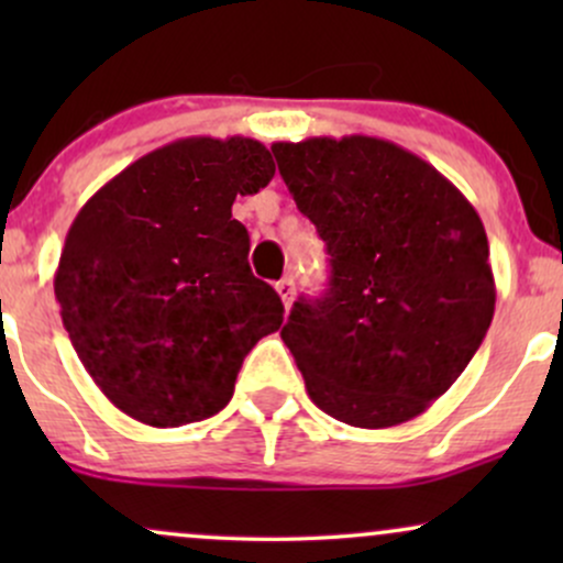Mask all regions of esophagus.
<instances>
[{"instance_id": "obj_1", "label": "esophagus", "mask_w": 563, "mask_h": 563, "mask_svg": "<svg viewBox=\"0 0 563 563\" xmlns=\"http://www.w3.org/2000/svg\"><path fill=\"white\" fill-rule=\"evenodd\" d=\"M277 294H280L283 303H286V309H290V303H294V294H296V286H294V277H283L280 283H277Z\"/></svg>"}]
</instances>
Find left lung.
Wrapping results in <instances>:
<instances>
[{
	"instance_id": "left-lung-1",
	"label": "left lung",
	"mask_w": 563,
	"mask_h": 563,
	"mask_svg": "<svg viewBox=\"0 0 563 563\" xmlns=\"http://www.w3.org/2000/svg\"><path fill=\"white\" fill-rule=\"evenodd\" d=\"M290 196L331 254L320 299L283 325L307 394L357 429L421 416L487 335L495 277L487 232L466 196L394 142H275Z\"/></svg>"
}]
</instances>
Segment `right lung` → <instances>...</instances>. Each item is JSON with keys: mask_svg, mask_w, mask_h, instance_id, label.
I'll list each match as a JSON object with an SVG mask.
<instances>
[{"mask_svg": "<svg viewBox=\"0 0 563 563\" xmlns=\"http://www.w3.org/2000/svg\"><path fill=\"white\" fill-rule=\"evenodd\" d=\"M275 177L251 137H185L102 185L70 224L55 299L81 365L134 421L174 429L230 402L243 357L283 322L249 267L238 196Z\"/></svg>", "mask_w": 563, "mask_h": 563, "instance_id": "right-lung-1", "label": "right lung"}]
</instances>
